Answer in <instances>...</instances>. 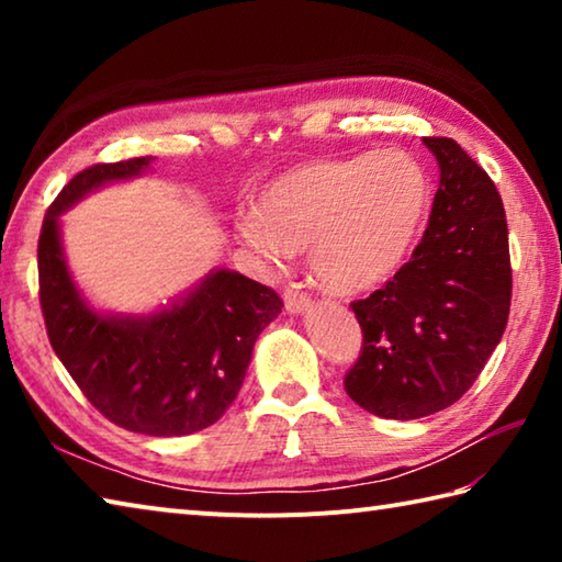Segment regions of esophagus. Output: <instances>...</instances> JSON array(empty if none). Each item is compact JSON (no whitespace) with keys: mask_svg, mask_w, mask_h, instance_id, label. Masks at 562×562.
I'll use <instances>...</instances> for the list:
<instances>
[{"mask_svg":"<svg viewBox=\"0 0 562 562\" xmlns=\"http://www.w3.org/2000/svg\"><path fill=\"white\" fill-rule=\"evenodd\" d=\"M312 302L307 294H302L300 290H288L284 292V310L290 312V315H304V312H310Z\"/></svg>","mask_w":562,"mask_h":562,"instance_id":"obj_1","label":"esophagus"}]
</instances>
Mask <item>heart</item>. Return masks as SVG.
I'll return each mask as SVG.
<instances>
[{"label":"heart","mask_w":562,"mask_h":562,"mask_svg":"<svg viewBox=\"0 0 562 562\" xmlns=\"http://www.w3.org/2000/svg\"><path fill=\"white\" fill-rule=\"evenodd\" d=\"M431 205V178L404 150L315 158L270 178L255 213L237 215L235 235L268 265L310 250L322 288L359 297L406 268Z\"/></svg>","instance_id":"obj_1"}]
</instances>
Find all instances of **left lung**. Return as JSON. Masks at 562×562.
<instances>
[{
  "label": "left lung",
  "instance_id": "8db88e82",
  "mask_svg": "<svg viewBox=\"0 0 562 562\" xmlns=\"http://www.w3.org/2000/svg\"><path fill=\"white\" fill-rule=\"evenodd\" d=\"M439 164L429 227L406 268L351 304L364 347L345 376L361 408L412 422L469 392L508 325V223L493 180L451 138H424Z\"/></svg>",
  "mask_w": 562,
  "mask_h": 562
}]
</instances>
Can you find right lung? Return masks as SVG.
<instances>
[{
  "label": "right lung",
  "instance_id": "add662e5",
  "mask_svg": "<svg viewBox=\"0 0 562 562\" xmlns=\"http://www.w3.org/2000/svg\"><path fill=\"white\" fill-rule=\"evenodd\" d=\"M154 160L91 166L64 186L40 235V300L56 357L109 422L146 436H188L231 408L282 300L227 268L140 315L101 310L83 294L66 262L61 215L89 193L146 176Z\"/></svg>",
  "mask_w": 562,
  "mask_h": 562
}]
</instances>
